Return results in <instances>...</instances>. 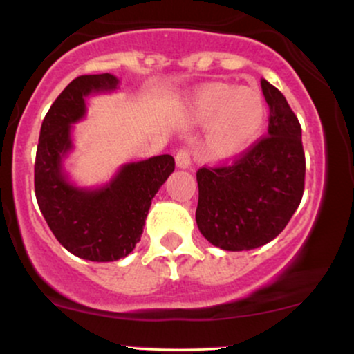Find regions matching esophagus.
<instances>
[{"label": "esophagus", "instance_id": "1", "mask_svg": "<svg viewBox=\"0 0 354 354\" xmlns=\"http://www.w3.org/2000/svg\"><path fill=\"white\" fill-rule=\"evenodd\" d=\"M176 165L180 168H188L191 165V151L188 146H183L176 151Z\"/></svg>", "mask_w": 354, "mask_h": 354}]
</instances>
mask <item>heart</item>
<instances>
[{
    "label": "heart",
    "instance_id": "1",
    "mask_svg": "<svg viewBox=\"0 0 354 354\" xmlns=\"http://www.w3.org/2000/svg\"><path fill=\"white\" fill-rule=\"evenodd\" d=\"M265 113V101L256 89L230 84L206 86L193 106L198 123H211L208 148L214 156H231L246 148L258 136Z\"/></svg>",
    "mask_w": 354,
    "mask_h": 354
}]
</instances>
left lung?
Returning <instances> with one entry per match:
<instances>
[{
  "mask_svg": "<svg viewBox=\"0 0 354 354\" xmlns=\"http://www.w3.org/2000/svg\"><path fill=\"white\" fill-rule=\"evenodd\" d=\"M270 106L268 135L228 163L196 171V225L226 251L263 246L286 228L304 191L301 124L278 88L261 80Z\"/></svg>",
  "mask_w": 354,
  "mask_h": 354,
  "instance_id": "1",
  "label": "left lung"
}]
</instances>
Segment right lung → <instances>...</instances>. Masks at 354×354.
<instances>
[{
    "instance_id": "add662e5",
    "label": "right lung",
    "mask_w": 354,
    "mask_h": 354,
    "mask_svg": "<svg viewBox=\"0 0 354 354\" xmlns=\"http://www.w3.org/2000/svg\"><path fill=\"white\" fill-rule=\"evenodd\" d=\"M116 76L83 75L61 91L44 116L35 160V193L48 226L70 253L89 261H116L143 233L154 194L174 171L171 154L129 163L101 189L70 185L61 160L70 151V128L84 115V96L111 91Z\"/></svg>"
}]
</instances>
